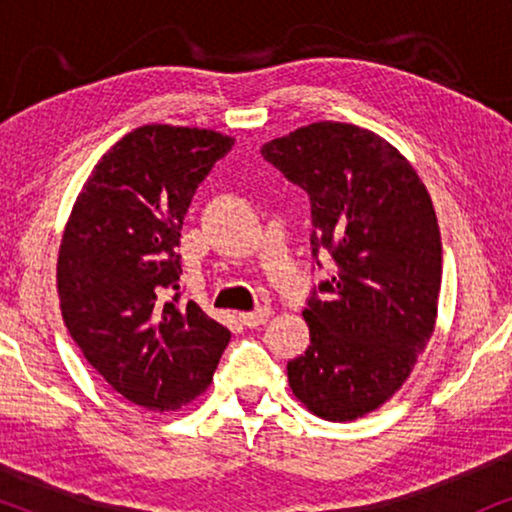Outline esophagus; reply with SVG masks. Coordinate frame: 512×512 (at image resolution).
Returning a JSON list of instances; mask_svg holds the SVG:
<instances>
[{
  "label": "esophagus",
  "instance_id": "1",
  "mask_svg": "<svg viewBox=\"0 0 512 512\" xmlns=\"http://www.w3.org/2000/svg\"><path fill=\"white\" fill-rule=\"evenodd\" d=\"M270 319H272V310H270V307H261V310H256V312H242V314H240V321H242L244 326H249V328H256V326L268 324Z\"/></svg>",
  "mask_w": 512,
  "mask_h": 512
}]
</instances>
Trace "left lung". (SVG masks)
Listing matches in <instances>:
<instances>
[{
    "label": "left lung",
    "instance_id": "8db88e82",
    "mask_svg": "<svg viewBox=\"0 0 512 512\" xmlns=\"http://www.w3.org/2000/svg\"><path fill=\"white\" fill-rule=\"evenodd\" d=\"M261 153L310 195L312 254L338 265L319 284L326 300H307L310 347L286 366L289 384L317 417L354 422L403 387L436 328V209L408 158L359 125L312 123Z\"/></svg>",
    "mask_w": 512,
    "mask_h": 512
}]
</instances>
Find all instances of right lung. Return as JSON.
<instances>
[{"label": "right lung", "instance_id": "obj_1", "mask_svg": "<svg viewBox=\"0 0 512 512\" xmlns=\"http://www.w3.org/2000/svg\"><path fill=\"white\" fill-rule=\"evenodd\" d=\"M233 144L181 125L128 132L90 172L62 233L67 331L109 387L146 410L195 401L230 342L226 326L181 300L177 247L195 188Z\"/></svg>", "mask_w": 512, "mask_h": 512}]
</instances>
